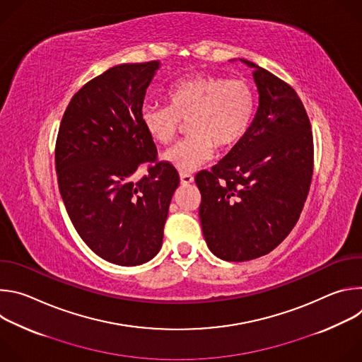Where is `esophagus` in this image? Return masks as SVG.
<instances>
[{
	"label": "esophagus",
	"mask_w": 362,
	"mask_h": 362,
	"mask_svg": "<svg viewBox=\"0 0 362 362\" xmlns=\"http://www.w3.org/2000/svg\"><path fill=\"white\" fill-rule=\"evenodd\" d=\"M182 185H190L193 182V176L190 173H180Z\"/></svg>",
	"instance_id": "esophagus-1"
}]
</instances>
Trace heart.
Returning <instances> with one entry per match:
<instances>
[{
    "label": "heart",
    "mask_w": 362,
    "mask_h": 362,
    "mask_svg": "<svg viewBox=\"0 0 362 362\" xmlns=\"http://www.w3.org/2000/svg\"><path fill=\"white\" fill-rule=\"evenodd\" d=\"M169 106L146 105L140 119L147 134L159 144H169L182 122H187L185 140L176 143L163 159L180 172H190L208 162L215 147L226 150L249 130L256 97L246 80H228L214 74H196L173 84Z\"/></svg>",
    "instance_id": "b5f03b06"
}]
</instances>
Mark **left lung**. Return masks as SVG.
I'll return each mask as SVG.
<instances>
[{
	"instance_id": "left-lung-1",
	"label": "left lung",
	"mask_w": 362,
	"mask_h": 362,
	"mask_svg": "<svg viewBox=\"0 0 362 362\" xmlns=\"http://www.w3.org/2000/svg\"><path fill=\"white\" fill-rule=\"evenodd\" d=\"M259 106L226 156L196 175L199 218L209 249L245 262L274 250L293 229L314 170V140L296 91L252 62Z\"/></svg>"
}]
</instances>
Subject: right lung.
<instances>
[{
	"mask_svg": "<svg viewBox=\"0 0 362 362\" xmlns=\"http://www.w3.org/2000/svg\"><path fill=\"white\" fill-rule=\"evenodd\" d=\"M159 62L120 64L71 98L56 141L59 189L84 243L103 259L136 267L162 247L180 179L141 124L146 90ZM148 173L137 181L135 172Z\"/></svg>",
	"mask_w": 362,
	"mask_h": 362,
	"instance_id": "1",
	"label": "right lung"
}]
</instances>
